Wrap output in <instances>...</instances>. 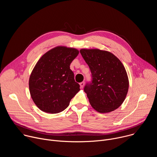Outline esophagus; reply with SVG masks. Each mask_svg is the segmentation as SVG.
Wrapping results in <instances>:
<instances>
[{
	"label": "esophagus",
	"mask_w": 157,
	"mask_h": 157,
	"mask_svg": "<svg viewBox=\"0 0 157 157\" xmlns=\"http://www.w3.org/2000/svg\"><path fill=\"white\" fill-rule=\"evenodd\" d=\"M84 84H85V82H84V81H82V82H80V87H81V88H83V87H84Z\"/></svg>",
	"instance_id": "34e87169"
}]
</instances>
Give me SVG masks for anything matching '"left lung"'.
Returning <instances> with one entry per match:
<instances>
[{"label":"left lung","mask_w":157,"mask_h":157,"mask_svg":"<svg viewBox=\"0 0 157 157\" xmlns=\"http://www.w3.org/2000/svg\"><path fill=\"white\" fill-rule=\"evenodd\" d=\"M80 53L91 72L92 81L84 88L91 106L100 113L119 107L126 98L129 84L123 64L107 51L81 49Z\"/></svg>","instance_id":"1"}]
</instances>
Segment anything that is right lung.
<instances>
[{"instance_id": "add662e5", "label": "right lung", "mask_w": 157, "mask_h": 157, "mask_svg": "<svg viewBox=\"0 0 157 157\" xmlns=\"http://www.w3.org/2000/svg\"><path fill=\"white\" fill-rule=\"evenodd\" d=\"M78 54L75 48L56 47L36 63L30 76L29 89L41 110L50 114L62 112L80 90L70 67Z\"/></svg>"}]
</instances>
